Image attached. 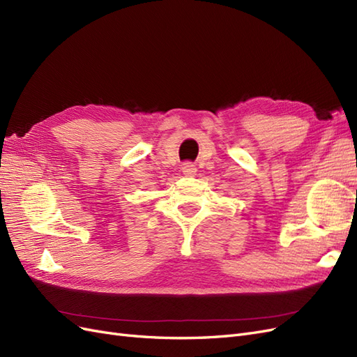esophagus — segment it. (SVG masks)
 Instances as JSON below:
<instances>
[{"instance_id":"34e87169","label":"esophagus","mask_w":357,"mask_h":357,"mask_svg":"<svg viewBox=\"0 0 357 357\" xmlns=\"http://www.w3.org/2000/svg\"><path fill=\"white\" fill-rule=\"evenodd\" d=\"M181 172L188 177H192L197 172V168H195V165L192 164V162H185V164L181 165Z\"/></svg>"}]
</instances>
